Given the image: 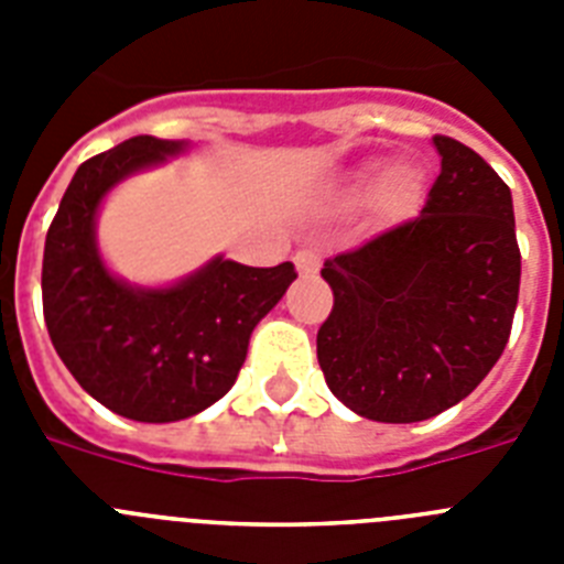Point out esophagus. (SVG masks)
<instances>
[{
	"instance_id": "obj_1",
	"label": "esophagus",
	"mask_w": 564,
	"mask_h": 564,
	"mask_svg": "<svg viewBox=\"0 0 564 564\" xmlns=\"http://www.w3.org/2000/svg\"><path fill=\"white\" fill-rule=\"evenodd\" d=\"M293 265H296V271L302 273V276H307V273L318 271V265H322V257H318L316 248H299V251L293 253Z\"/></svg>"
}]
</instances>
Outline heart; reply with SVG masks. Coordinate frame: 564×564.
<instances>
[{
    "instance_id": "b5f03b06",
    "label": "heart",
    "mask_w": 564,
    "mask_h": 564,
    "mask_svg": "<svg viewBox=\"0 0 564 564\" xmlns=\"http://www.w3.org/2000/svg\"><path fill=\"white\" fill-rule=\"evenodd\" d=\"M372 169H367V177ZM417 188H421V177L412 166H395L383 174L381 186H378V203L390 214H406L412 212L417 200Z\"/></svg>"
}]
</instances>
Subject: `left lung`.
I'll use <instances>...</instances> for the list:
<instances>
[{
	"mask_svg": "<svg viewBox=\"0 0 564 564\" xmlns=\"http://www.w3.org/2000/svg\"><path fill=\"white\" fill-rule=\"evenodd\" d=\"M441 174L417 217L325 259L333 311L318 367L361 417L415 423L475 390L506 350L520 296L511 188L435 134Z\"/></svg>",
	"mask_w": 564,
	"mask_h": 564,
	"instance_id": "1",
	"label": "left lung"
}]
</instances>
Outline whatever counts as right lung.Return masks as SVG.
Returning a JSON list of instances; mask_svg holds the SVG:
<instances>
[{
    "instance_id": "1",
    "label": "right lung",
    "mask_w": 564,
    "mask_h": 564,
    "mask_svg": "<svg viewBox=\"0 0 564 564\" xmlns=\"http://www.w3.org/2000/svg\"><path fill=\"white\" fill-rule=\"evenodd\" d=\"M183 143L129 138L78 166L47 228L42 305L50 341L73 378L107 410L143 423L183 421L234 387L253 327L296 271L212 259L163 291L123 285L96 248V212L127 174Z\"/></svg>"
}]
</instances>
